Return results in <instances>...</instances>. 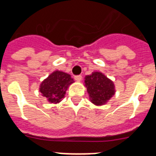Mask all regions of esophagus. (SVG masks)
Segmentation results:
<instances>
[{
	"instance_id": "34e87169",
	"label": "esophagus",
	"mask_w": 156,
	"mask_h": 156,
	"mask_svg": "<svg viewBox=\"0 0 156 156\" xmlns=\"http://www.w3.org/2000/svg\"><path fill=\"white\" fill-rule=\"evenodd\" d=\"M74 79H75V80L80 82V81H81V80H82V76H74Z\"/></svg>"
}]
</instances>
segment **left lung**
I'll return each instance as SVG.
<instances>
[{
    "instance_id": "1",
    "label": "left lung",
    "mask_w": 156,
    "mask_h": 156,
    "mask_svg": "<svg viewBox=\"0 0 156 156\" xmlns=\"http://www.w3.org/2000/svg\"><path fill=\"white\" fill-rule=\"evenodd\" d=\"M84 83L90 101L96 105H105L115 94L113 82L100 72L86 76Z\"/></svg>"
}]
</instances>
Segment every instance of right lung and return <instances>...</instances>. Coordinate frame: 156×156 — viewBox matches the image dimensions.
Returning a JSON list of instances; mask_svg holds the SVG:
<instances>
[{
  "label": "right lung",
  "instance_id": "add662e5",
  "mask_svg": "<svg viewBox=\"0 0 156 156\" xmlns=\"http://www.w3.org/2000/svg\"><path fill=\"white\" fill-rule=\"evenodd\" d=\"M74 81L64 72L55 71L41 83L40 91L51 103H58L65 97L68 87Z\"/></svg>",
  "mask_w": 156,
  "mask_h": 156
}]
</instances>
